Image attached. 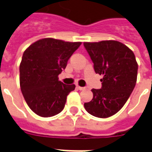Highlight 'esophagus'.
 Masks as SVG:
<instances>
[{
    "instance_id": "obj_1",
    "label": "esophagus",
    "mask_w": 152,
    "mask_h": 152,
    "mask_svg": "<svg viewBox=\"0 0 152 152\" xmlns=\"http://www.w3.org/2000/svg\"><path fill=\"white\" fill-rule=\"evenodd\" d=\"M76 88L80 91H83L87 89V87H80V86H76Z\"/></svg>"
}]
</instances>
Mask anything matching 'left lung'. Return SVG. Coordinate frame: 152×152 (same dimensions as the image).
I'll return each mask as SVG.
<instances>
[{"mask_svg":"<svg viewBox=\"0 0 152 152\" xmlns=\"http://www.w3.org/2000/svg\"><path fill=\"white\" fill-rule=\"evenodd\" d=\"M95 73L103 75L102 88L92 89V100L84 103L88 113L97 118L113 116L122 108L134 89L138 64L131 50L118 41L84 42Z\"/></svg>","mask_w":152,"mask_h":152,"instance_id":"left-lung-1","label":"left lung"}]
</instances>
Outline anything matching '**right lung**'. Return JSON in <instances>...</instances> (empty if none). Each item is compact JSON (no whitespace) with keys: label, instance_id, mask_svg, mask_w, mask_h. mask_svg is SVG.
<instances>
[{"label":"right lung","instance_id":"1","mask_svg":"<svg viewBox=\"0 0 152 152\" xmlns=\"http://www.w3.org/2000/svg\"><path fill=\"white\" fill-rule=\"evenodd\" d=\"M81 42L40 39L24 51L20 65V83L24 99L39 116L48 118L61 113L74 84L58 80V75Z\"/></svg>","mask_w":152,"mask_h":152}]
</instances>
